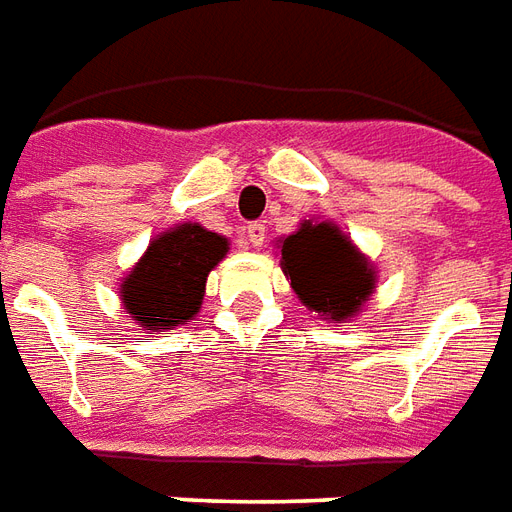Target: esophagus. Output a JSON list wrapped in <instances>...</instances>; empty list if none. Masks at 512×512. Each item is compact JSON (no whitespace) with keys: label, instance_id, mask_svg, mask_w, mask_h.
I'll list each match as a JSON object with an SVG mask.
<instances>
[{"label":"esophagus","instance_id":"obj_1","mask_svg":"<svg viewBox=\"0 0 512 512\" xmlns=\"http://www.w3.org/2000/svg\"><path fill=\"white\" fill-rule=\"evenodd\" d=\"M246 238H249V244L255 246H263V241H266V225L263 222H249L246 225Z\"/></svg>","mask_w":512,"mask_h":512}]
</instances>
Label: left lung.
Returning <instances> with one entry per match:
<instances>
[{"label": "left lung", "instance_id": "left-lung-1", "mask_svg": "<svg viewBox=\"0 0 512 512\" xmlns=\"http://www.w3.org/2000/svg\"><path fill=\"white\" fill-rule=\"evenodd\" d=\"M282 268L295 295L309 309L344 320L358 312L374 287L372 268L339 227L304 222L298 233L282 241Z\"/></svg>", "mask_w": 512, "mask_h": 512}]
</instances>
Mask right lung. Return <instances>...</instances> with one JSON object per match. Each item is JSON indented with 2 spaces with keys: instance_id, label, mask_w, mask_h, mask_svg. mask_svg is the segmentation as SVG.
I'll list each match as a JSON object with an SVG mask.
<instances>
[{
  "instance_id": "right-lung-1",
  "label": "right lung",
  "mask_w": 512,
  "mask_h": 512,
  "mask_svg": "<svg viewBox=\"0 0 512 512\" xmlns=\"http://www.w3.org/2000/svg\"><path fill=\"white\" fill-rule=\"evenodd\" d=\"M227 252V238L200 225H179L154 238L121 285V301L146 331L192 320L206 293V276Z\"/></svg>"
}]
</instances>
